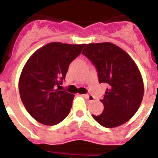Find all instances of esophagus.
<instances>
[{
  "mask_svg": "<svg viewBox=\"0 0 158 158\" xmlns=\"http://www.w3.org/2000/svg\"><path fill=\"white\" fill-rule=\"evenodd\" d=\"M85 97H86V98H88L89 100H90V101H94V97H93L92 95H91V94H85Z\"/></svg>",
  "mask_w": 158,
  "mask_h": 158,
  "instance_id": "obj_1",
  "label": "esophagus"
}]
</instances>
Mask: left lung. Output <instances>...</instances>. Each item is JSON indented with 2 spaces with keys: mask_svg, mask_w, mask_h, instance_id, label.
<instances>
[{
  "mask_svg": "<svg viewBox=\"0 0 158 158\" xmlns=\"http://www.w3.org/2000/svg\"><path fill=\"white\" fill-rule=\"evenodd\" d=\"M82 54L95 66L98 82L107 85L100 100L103 111L93 114V118L106 128L127 123L138 111L144 95L143 79L137 64L128 53L109 42L88 44Z\"/></svg>",
  "mask_w": 158,
  "mask_h": 158,
  "instance_id": "1",
  "label": "left lung"
}]
</instances>
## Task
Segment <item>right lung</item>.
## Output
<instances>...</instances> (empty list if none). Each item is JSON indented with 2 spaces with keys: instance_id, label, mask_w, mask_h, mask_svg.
Instances as JSON below:
<instances>
[{
  "instance_id": "add662e5",
  "label": "right lung",
  "mask_w": 158,
  "mask_h": 158,
  "mask_svg": "<svg viewBox=\"0 0 158 158\" xmlns=\"http://www.w3.org/2000/svg\"><path fill=\"white\" fill-rule=\"evenodd\" d=\"M84 46L49 43L35 51L26 62L19 79V92L27 111L41 124H58L70 113L74 95L60 90L59 87L70 64Z\"/></svg>"
}]
</instances>
